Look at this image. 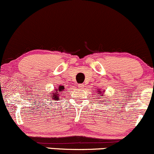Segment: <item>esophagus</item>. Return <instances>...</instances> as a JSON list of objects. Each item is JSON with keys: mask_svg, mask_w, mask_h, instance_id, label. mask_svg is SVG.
<instances>
[{"mask_svg": "<svg viewBox=\"0 0 154 154\" xmlns=\"http://www.w3.org/2000/svg\"><path fill=\"white\" fill-rule=\"evenodd\" d=\"M78 87H79V88H84V84H79V85H78Z\"/></svg>", "mask_w": 154, "mask_h": 154, "instance_id": "1", "label": "esophagus"}]
</instances>
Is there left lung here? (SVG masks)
<instances>
[{"label":"left lung","mask_w":154,"mask_h":154,"mask_svg":"<svg viewBox=\"0 0 154 154\" xmlns=\"http://www.w3.org/2000/svg\"><path fill=\"white\" fill-rule=\"evenodd\" d=\"M98 92H99V93H97V94H98V95H99V94H102V92H101V91H99Z\"/></svg>","instance_id":"obj_1"}]
</instances>
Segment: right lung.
<instances>
[{
	"label": "right lung",
	"mask_w": 154,
	"mask_h": 154,
	"mask_svg": "<svg viewBox=\"0 0 154 154\" xmlns=\"http://www.w3.org/2000/svg\"><path fill=\"white\" fill-rule=\"evenodd\" d=\"M56 91L55 92H54V93H52L53 94V99H55V100H57V98H58V95H59V94H57L58 93V92H57V88H56ZM58 90H59V91H63V90H64V86H60V87H58Z\"/></svg>",
	"instance_id": "obj_1"
}]
</instances>
